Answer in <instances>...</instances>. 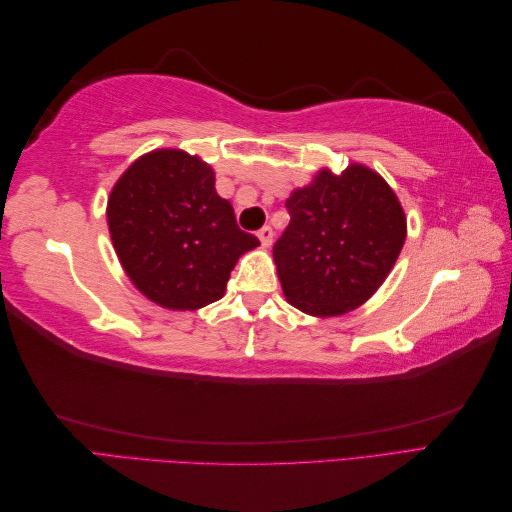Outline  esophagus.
Returning <instances> with one entry per match:
<instances>
[{
	"label": "esophagus",
	"mask_w": 512,
	"mask_h": 512,
	"mask_svg": "<svg viewBox=\"0 0 512 512\" xmlns=\"http://www.w3.org/2000/svg\"><path fill=\"white\" fill-rule=\"evenodd\" d=\"M258 239H260L262 247H271L273 245V228L271 226H262L258 230Z\"/></svg>",
	"instance_id": "34e87169"
}]
</instances>
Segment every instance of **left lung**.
<instances>
[{"label": "left lung", "mask_w": 512, "mask_h": 512, "mask_svg": "<svg viewBox=\"0 0 512 512\" xmlns=\"http://www.w3.org/2000/svg\"><path fill=\"white\" fill-rule=\"evenodd\" d=\"M286 207L290 224L273 260L286 301L309 316L361 307L389 277L408 235L391 185L359 162L342 173L320 168Z\"/></svg>", "instance_id": "obj_1"}]
</instances>
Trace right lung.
Returning a JSON list of instances; mask_svg holds the SVG:
<instances>
[{
	"mask_svg": "<svg viewBox=\"0 0 512 512\" xmlns=\"http://www.w3.org/2000/svg\"><path fill=\"white\" fill-rule=\"evenodd\" d=\"M106 222L130 282L173 312L222 299L237 260L260 245L215 192L213 168L183 149H153L123 170Z\"/></svg>",
	"mask_w": 512,
	"mask_h": 512,
	"instance_id": "1",
	"label": "right lung"
}]
</instances>
